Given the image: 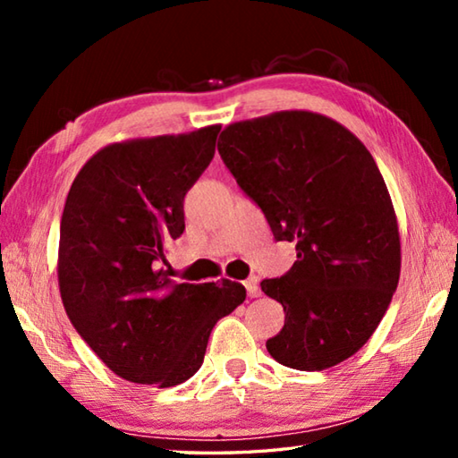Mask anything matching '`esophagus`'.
Segmentation results:
<instances>
[{
  "label": "esophagus",
  "mask_w": 458,
  "mask_h": 458,
  "mask_svg": "<svg viewBox=\"0 0 458 458\" xmlns=\"http://www.w3.org/2000/svg\"><path fill=\"white\" fill-rule=\"evenodd\" d=\"M244 286H246V291H248V297L254 299V297H259V294H260V286H259V278L257 276L246 278Z\"/></svg>",
  "instance_id": "obj_1"
}]
</instances>
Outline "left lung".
Here are the masks:
<instances>
[{"mask_svg":"<svg viewBox=\"0 0 458 458\" xmlns=\"http://www.w3.org/2000/svg\"><path fill=\"white\" fill-rule=\"evenodd\" d=\"M218 151L276 240L297 260L260 286L284 309L267 350L286 368L321 371L363 347L400 278V234L386 182L352 131L311 111L232 123Z\"/></svg>","mask_w":458,"mask_h":458,"instance_id":"left-lung-1","label":"left lung"}]
</instances>
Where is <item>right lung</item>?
Listing matches in <instances>:
<instances>
[{"mask_svg": "<svg viewBox=\"0 0 458 458\" xmlns=\"http://www.w3.org/2000/svg\"><path fill=\"white\" fill-rule=\"evenodd\" d=\"M220 125L106 145L82 165L60 222L66 315L105 366L172 387L204 361L214 325L246 299L240 283H172L164 244L185 230L183 198L216 151Z\"/></svg>", "mask_w": 458, "mask_h": 458, "instance_id": "1", "label": "right lung"}]
</instances>
